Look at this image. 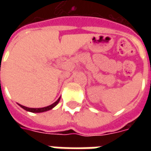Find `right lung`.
<instances>
[{"label":"right lung","instance_id":"1","mask_svg":"<svg viewBox=\"0 0 151 151\" xmlns=\"http://www.w3.org/2000/svg\"><path fill=\"white\" fill-rule=\"evenodd\" d=\"M60 99V97L57 100H56L55 103H53L52 104L49 105V106H47V107H44V108H27V107H25V106H22V105L19 104V106L21 107L22 108H23L24 110L27 111H31V112H35V113H38V112H43V111H49L51 109H52L55 106L58 104V103H59Z\"/></svg>","mask_w":151,"mask_h":151}]
</instances>
